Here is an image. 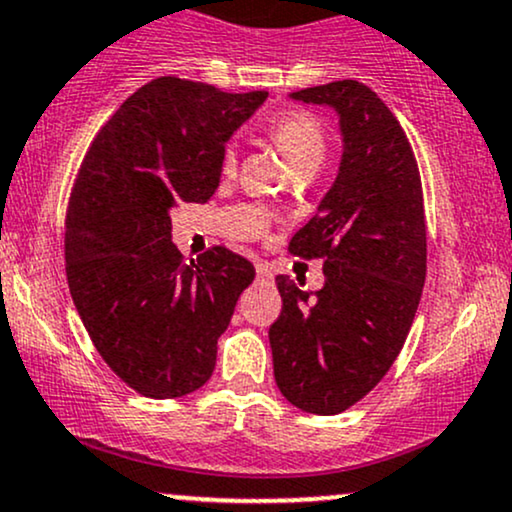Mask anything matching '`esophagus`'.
Here are the masks:
<instances>
[{
  "mask_svg": "<svg viewBox=\"0 0 512 512\" xmlns=\"http://www.w3.org/2000/svg\"><path fill=\"white\" fill-rule=\"evenodd\" d=\"M255 272H257V279H260V281L272 279V269H269L267 262H257L255 264Z\"/></svg>",
  "mask_w": 512,
  "mask_h": 512,
  "instance_id": "1",
  "label": "esophagus"
}]
</instances>
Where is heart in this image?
I'll return each instance as SVG.
<instances>
[{
    "label": "heart",
    "mask_w": 512,
    "mask_h": 512,
    "mask_svg": "<svg viewBox=\"0 0 512 512\" xmlns=\"http://www.w3.org/2000/svg\"><path fill=\"white\" fill-rule=\"evenodd\" d=\"M267 134L293 170L313 166V163L320 166L322 156H325V127L315 115L305 113V110H286V113L276 115L267 125ZM236 163L238 146L236 142H228L221 151V170L233 173Z\"/></svg>",
    "instance_id": "obj_1"
}]
</instances>
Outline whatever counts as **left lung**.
Listing matches in <instances>:
<instances>
[{
	"mask_svg": "<svg viewBox=\"0 0 512 512\" xmlns=\"http://www.w3.org/2000/svg\"><path fill=\"white\" fill-rule=\"evenodd\" d=\"M291 98L337 110L344 151L317 214L289 243L293 255L325 260V286L313 293L276 276L284 305L269 344L281 395L332 416L383 380L411 330L426 281L424 192L402 125L361 81Z\"/></svg>",
	"mask_w": 512,
	"mask_h": 512,
	"instance_id": "left-lung-1",
	"label": "left lung"
}]
</instances>
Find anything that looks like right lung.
<instances>
[{
  "mask_svg": "<svg viewBox=\"0 0 512 512\" xmlns=\"http://www.w3.org/2000/svg\"><path fill=\"white\" fill-rule=\"evenodd\" d=\"M264 98L161 76L86 151L64 223L69 291L98 354L139 395L173 399L207 383L216 342L255 279L221 245L185 260L170 209L214 195L223 146Z\"/></svg>",
  "mask_w": 512,
  "mask_h": 512,
  "instance_id": "obj_1",
  "label": "right lung"
}]
</instances>
